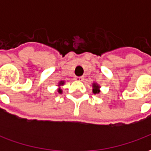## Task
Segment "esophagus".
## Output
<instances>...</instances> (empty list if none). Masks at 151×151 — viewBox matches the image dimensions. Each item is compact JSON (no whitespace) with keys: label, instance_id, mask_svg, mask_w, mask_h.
<instances>
[{"label":"esophagus","instance_id":"obj_1","mask_svg":"<svg viewBox=\"0 0 151 151\" xmlns=\"http://www.w3.org/2000/svg\"><path fill=\"white\" fill-rule=\"evenodd\" d=\"M83 77H76L75 78V80L77 81H79V82H82L83 81Z\"/></svg>","mask_w":151,"mask_h":151}]
</instances>
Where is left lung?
Masks as SVG:
<instances>
[{"instance_id":"1","label":"left lung","mask_w":151,"mask_h":151,"mask_svg":"<svg viewBox=\"0 0 151 151\" xmlns=\"http://www.w3.org/2000/svg\"><path fill=\"white\" fill-rule=\"evenodd\" d=\"M99 86L96 83H93V93L94 94H99Z\"/></svg>"}]
</instances>
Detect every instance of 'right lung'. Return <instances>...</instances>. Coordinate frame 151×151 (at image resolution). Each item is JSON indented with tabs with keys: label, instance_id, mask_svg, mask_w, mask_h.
Wrapping results in <instances>:
<instances>
[{
	"label": "right lung",
	"instance_id": "1",
	"mask_svg": "<svg viewBox=\"0 0 151 151\" xmlns=\"http://www.w3.org/2000/svg\"><path fill=\"white\" fill-rule=\"evenodd\" d=\"M64 83H65V82H63V81H61V82H59V86L64 85ZM58 92H59V93H61V92H62V91H61V89H59V90H58Z\"/></svg>",
	"mask_w": 151,
	"mask_h": 151
}]
</instances>
